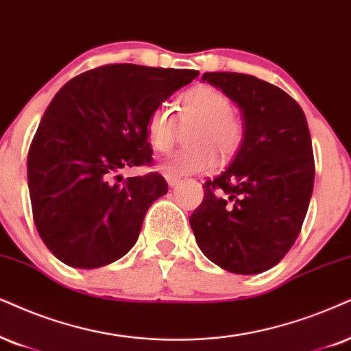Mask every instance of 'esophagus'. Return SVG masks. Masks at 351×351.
Returning a JSON list of instances; mask_svg holds the SVG:
<instances>
[{
  "label": "esophagus",
  "instance_id": "obj_1",
  "mask_svg": "<svg viewBox=\"0 0 351 351\" xmlns=\"http://www.w3.org/2000/svg\"><path fill=\"white\" fill-rule=\"evenodd\" d=\"M165 180H167V183H168V186H170V188H175V186H178L180 181H181L178 176H175V175H165Z\"/></svg>",
  "mask_w": 351,
  "mask_h": 351
}]
</instances>
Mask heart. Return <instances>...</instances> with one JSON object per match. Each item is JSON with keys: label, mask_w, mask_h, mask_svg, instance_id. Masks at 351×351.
<instances>
[{"label": "heart", "mask_w": 351, "mask_h": 351, "mask_svg": "<svg viewBox=\"0 0 351 351\" xmlns=\"http://www.w3.org/2000/svg\"><path fill=\"white\" fill-rule=\"evenodd\" d=\"M232 100L212 86L189 88L181 97L180 121L194 124L188 132L189 149L171 154L160 163L167 175L184 176L210 170L215 165V149L221 157H230L239 149L245 130L234 117ZM176 121L165 105L155 106L149 113L145 132L150 147L157 152L171 149Z\"/></svg>", "instance_id": "b5f03b06"}]
</instances>
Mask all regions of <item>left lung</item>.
Returning <instances> with one entry per match:
<instances>
[{
  "instance_id": "obj_1",
  "label": "left lung",
  "mask_w": 351,
  "mask_h": 351,
  "mask_svg": "<svg viewBox=\"0 0 351 351\" xmlns=\"http://www.w3.org/2000/svg\"><path fill=\"white\" fill-rule=\"evenodd\" d=\"M239 106L245 137L232 165L204 183L189 217L207 259L233 274H261L285 257L303 227L314 186L308 121L287 92L238 73H206Z\"/></svg>"
}]
</instances>
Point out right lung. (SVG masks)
I'll return each instance as SVG.
<instances>
[{
    "label": "right lung",
    "instance_id": "right-lung-1",
    "mask_svg": "<svg viewBox=\"0 0 351 351\" xmlns=\"http://www.w3.org/2000/svg\"><path fill=\"white\" fill-rule=\"evenodd\" d=\"M199 76L194 69L106 64L86 71L53 97L27 155L35 227L61 263L112 264L136 245L147 208L167 194L158 173L114 178L152 162L145 123Z\"/></svg>",
    "mask_w": 351,
    "mask_h": 351
}]
</instances>
